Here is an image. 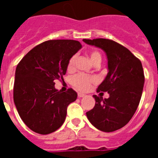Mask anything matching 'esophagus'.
Returning a JSON list of instances; mask_svg holds the SVG:
<instances>
[{"instance_id": "esophagus-1", "label": "esophagus", "mask_w": 158, "mask_h": 158, "mask_svg": "<svg viewBox=\"0 0 158 158\" xmlns=\"http://www.w3.org/2000/svg\"><path fill=\"white\" fill-rule=\"evenodd\" d=\"M77 96L79 98H81V97H84V96H85V95L83 94V93H78Z\"/></svg>"}]
</instances>
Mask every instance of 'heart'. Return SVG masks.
Segmentation results:
<instances>
[{"instance_id": "obj_1", "label": "heart", "mask_w": 158, "mask_h": 158, "mask_svg": "<svg viewBox=\"0 0 158 158\" xmlns=\"http://www.w3.org/2000/svg\"><path fill=\"white\" fill-rule=\"evenodd\" d=\"M90 59L93 63L101 62V54L99 51H93L89 54ZM77 55L74 54L69 58L68 64H67V69L69 71H73L75 69V62H76ZM95 78L92 76L84 74V73H78L72 78V85L80 91H86L91 86L92 84L95 82Z\"/></svg>"}]
</instances>
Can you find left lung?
<instances>
[{"instance_id": "8db88e82", "label": "left lung", "mask_w": 158, "mask_h": 158, "mask_svg": "<svg viewBox=\"0 0 158 158\" xmlns=\"http://www.w3.org/2000/svg\"><path fill=\"white\" fill-rule=\"evenodd\" d=\"M83 41L106 53L108 68L107 77L97 92H107L109 97L103 99L93 95L96 104L86 115L100 131H117L128 123L140 102L145 82L142 62L127 48L113 40L85 39Z\"/></svg>"}]
</instances>
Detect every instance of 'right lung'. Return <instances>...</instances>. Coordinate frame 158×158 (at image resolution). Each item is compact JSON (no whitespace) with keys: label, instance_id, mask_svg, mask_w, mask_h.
<instances>
[{"label":"right lung","instance_id":"obj_1","mask_svg":"<svg viewBox=\"0 0 158 158\" xmlns=\"http://www.w3.org/2000/svg\"><path fill=\"white\" fill-rule=\"evenodd\" d=\"M81 47L76 40H48L31 49L16 66L14 103L22 120L35 133L48 135L63 124L67 107L77 94L71 88L58 91L54 81L62 80L69 58Z\"/></svg>","mask_w":158,"mask_h":158}]
</instances>
